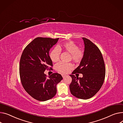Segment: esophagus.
Returning <instances> with one entry per match:
<instances>
[{
    "mask_svg": "<svg viewBox=\"0 0 123 123\" xmlns=\"http://www.w3.org/2000/svg\"><path fill=\"white\" fill-rule=\"evenodd\" d=\"M62 77H63V78H64L66 76V75H65V74H62Z\"/></svg>",
    "mask_w": 123,
    "mask_h": 123,
    "instance_id": "esophagus-1",
    "label": "esophagus"
}]
</instances>
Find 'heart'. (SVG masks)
<instances>
[{"label":"heart","mask_w":123,"mask_h":123,"mask_svg":"<svg viewBox=\"0 0 123 123\" xmlns=\"http://www.w3.org/2000/svg\"><path fill=\"white\" fill-rule=\"evenodd\" d=\"M63 49L67 51L71 54V57L72 60L76 62H80L82 59L84 52L79 49V46L73 42H69L62 44L60 46L55 47L50 51L49 56L51 60L53 62H58L60 58L61 50ZM73 67V65L70 63L60 62L57 64L56 66V70L62 73H66L71 70Z\"/></svg>","instance_id":"1"}]
</instances>
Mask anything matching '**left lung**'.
Instances as JSON below:
<instances>
[{
	"instance_id": "left-lung-1",
	"label": "left lung",
	"mask_w": 123,
	"mask_h": 123,
	"mask_svg": "<svg viewBox=\"0 0 123 123\" xmlns=\"http://www.w3.org/2000/svg\"><path fill=\"white\" fill-rule=\"evenodd\" d=\"M85 44L84 56L79 66L70 75L72 80L70 85L71 94L82 99L93 96L101 87L105 76V67L102 55L91 40L82 38ZM82 73V78L73 74Z\"/></svg>"
}]
</instances>
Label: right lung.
I'll return each mask as SVG.
<instances>
[{"mask_svg":"<svg viewBox=\"0 0 123 123\" xmlns=\"http://www.w3.org/2000/svg\"><path fill=\"white\" fill-rule=\"evenodd\" d=\"M56 39L38 37L24 49L19 66L20 76L23 87L36 100L44 101L56 94V86L63 79L58 73L46 77L45 70L51 69L52 61L49 55L50 49L58 42Z\"/></svg>","mask_w":123,"mask_h":123,"instance_id":"add662e5","label":"right lung"}]
</instances>
